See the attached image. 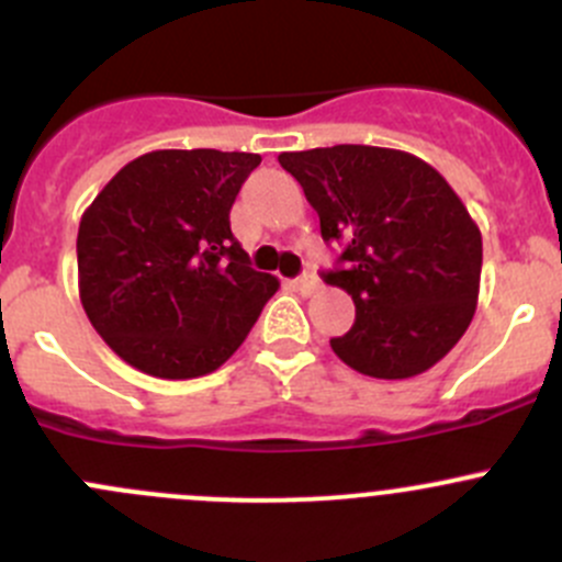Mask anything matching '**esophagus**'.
Wrapping results in <instances>:
<instances>
[{
  "label": "esophagus",
  "mask_w": 562,
  "mask_h": 562,
  "mask_svg": "<svg viewBox=\"0 0 562 562\" xmlns=\"http://www.w3.org/2000/svg\"><path fill=\"white\" fill-rule=\"evenodd\" d=\"M293 288H296L299 293H313L315 288H317L315 274H310V271H304V274H299L296 280H293Z\"/></svg>",
  "instance_id": "1"
}]
</instances>
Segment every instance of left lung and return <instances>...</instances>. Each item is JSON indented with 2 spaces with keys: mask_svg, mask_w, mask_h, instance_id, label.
Instances as JSON below:
<instances>
[{
  "mask_svg": "<svg viewBox=\"0 0 562 562\" xmlns=\"http://www.w3.org/2000/svg\"><path fill=\"white\" fill-rule=\"evenodd\" d=\"M323 241H339L328 285L348 291L356 323L331 350L356 372L402 381L427 372L473 321L481 234L432 166L407 151L339 144L282 151Z\"/></svg>",
  "mask_w": 562,
  "mask_h": 562,
  "instance_id": "1",
  "label": "left lung"
}]
</instances>
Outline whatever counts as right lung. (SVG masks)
<instances>
[{
    "mask_svg": "<svg viewBox=\"0 0 562 562\" xmlns=\"http://www.w3.org/2000/svg\"><path fill=\"white\" fill-rule=\"evenodd\" d=\"M258 155L160 149L127 162L78 225V291L108 348L146 375L187 381L236 353L280 288L231 234Z\"/></svg>",
    "mask_w": 562,
    "mask_h": 562,
    "instance_id": "obj_1",
    "label": "right lung"
}]
</instances>
